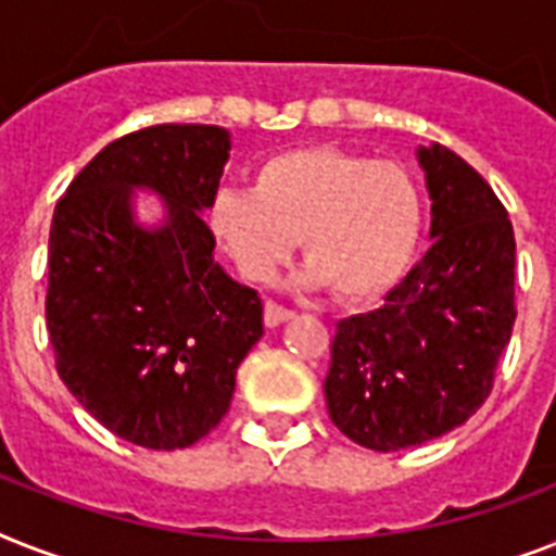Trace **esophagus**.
Instances as JSON below:
<instances>
[{
    "instance_id": "34e87169",
    "label": "esophagus",
    "mask_w": 556,
    "mask_h": 556,
    "mask_svg": "<svg viewBox=\"0 0 556 556\" xmlns=\"http://www.w3.org/2000/svg\"><path fill=\"white\" fill-rule=\"evenodd\" d=\"M294 317V312L291 308H286V305L279 303H265V323H268V329H277V326H282V323H288Z\"/></svg>"
}]
</instances>
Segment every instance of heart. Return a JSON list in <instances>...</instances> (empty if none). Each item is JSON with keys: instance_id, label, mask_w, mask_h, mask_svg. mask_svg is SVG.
<instances>
[{"instance_id": "heart-1", "label": "heart", "mask_w": 556, "mask_h": 556, "mask_svg": "<svg viewBox=\"0 0 556 556\" xmlns=\"http://www.w3.org/2000/svg\"><path fill=\"white\" fill-rule=\"evenodd\" d=\"M207 225L248 279H270L303 242L305 286L364 303L401 282L421 239V199L406 169L334 147L270 155L253 190H222Z\"/></svg>"}]
</instances>
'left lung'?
<instances>
[{
  "label": "left lung",
  "instance_id": "obj_1",
  "mask_svg": "<svg viewBox=\"0 0 556 556\" xmlns=\"http://www.w3.org/2000/svg\"><path fill=\"white\" fill-rule=\"evenodd\" d=\"M430 192V248L375 312L338 323L326 375L334 427L378 453L456 430L491 395L517 320L508 210L465 159L415 150Z\"/></svg>",
  "mask_w": 556,
  "mask_h": 556
}]
</instances>
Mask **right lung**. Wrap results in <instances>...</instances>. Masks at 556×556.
<instances>
[{
  "label": "right lung",
  "instance_id": "1",
  "mask_svg": "<svg viewBox=\"0 0 556 556\" xmlns=\"http://www.w3.org/2000/svg\"><path fill=\"white\" fill-rule=\"evenodd\" d=\"M230 132L161 124L94 155L56 201L46 320L65 389L138 447L181 450L230 409L236 369L265 334L262 300L213 260L204 210ZM135 191L165 210L137 218Z\"/></svg>",
  "mask_w": 556,
  "mask_h": 556
}]
</instances>
